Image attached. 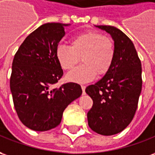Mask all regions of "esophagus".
<instances>
[{"label":"esophagus","mask_w":155,"mask_h":155,"mask_svg":"<svg viewBox=\"0 0 155 155\" xmlns=\"http://www.w3.org/2000/svg\"><path fill=\"white\" fill-rule=\"evenodd\" d=\"M82 91H83V94H85V90H86V86H81Z\"/></svg>","instance_id":"esophagus-1"}]
</instances>
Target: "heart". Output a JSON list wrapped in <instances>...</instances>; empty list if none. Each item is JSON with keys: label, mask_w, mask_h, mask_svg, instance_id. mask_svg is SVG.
<instances>
[{"label": "heart", "mask_w": 155, "mask_h": 155, "mask_svg": "<svg viewBox=\"0 0 155 155\" xmlns=\"http://www.w3.org/2000/svg\"><path fill=\"white\" fill-rule=\"evenodd\" d=\"M56 58L64 70H72L81 58L82 65L67 74L70 81L85 83L104 76L112 68L115 58L114 43L110 38L97 31H85L70 40V47L60 45Z\"/></svg>", "instance_id": "1"}]
</instances>
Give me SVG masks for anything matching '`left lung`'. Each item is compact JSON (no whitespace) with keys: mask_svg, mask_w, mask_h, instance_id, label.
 I'll return each mask as SVG.
<instances>
[{"mask_svg":"<svg viewBox=\"0 0 155 155\" xmlns=\"http://www.w3.org/2000/svg\"><path fill=\"white\" fill-rule=\"evenodd\" d=\"M114 41L115 58L112 68L86 92L93 101L87 113L91 130L104 136L117 134L135 115L142 91V64L130 38L115 27L97 25Z\"/></svg>","mask_w":155,"mask_h":155,"instance_id":"obj_1","label":"left lung"}]
</instances>
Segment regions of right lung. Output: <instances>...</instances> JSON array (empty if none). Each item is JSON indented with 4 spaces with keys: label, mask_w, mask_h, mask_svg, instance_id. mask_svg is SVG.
Wrapping results in <instances>:
<instances>
[{
    "label": "right lung",
    "mask_w": 155,
    "mask_h": 155,
    "mask_svg": "<svg viewBox=\"0 0 155 155\" xmlns=\"http://www.w3.org/2000/svg\"><path fill=\"white\" fill-rule=\"evenodd\" d=\"M68 25L47 23L26 37L12 61L10 88L21 122L38 131L51 130L61 122L64 109L81 97L77 83L54 85L64 74L56 50Z\"/></svg>",
    "instance_id": "1"
}]
</instances>
